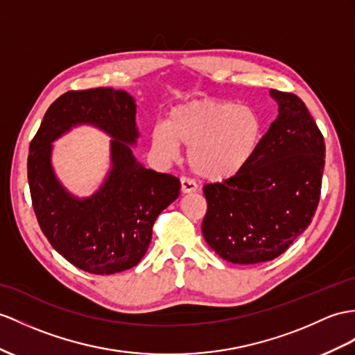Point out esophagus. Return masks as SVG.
I'll return each instance as SVG.
<instances>
[{
  "mask_svg": "<svg viewBox=\"0 0 355 355\" xmlns=\"http://www.w3.org/2000/svg\"><path fill=\"white\" fill-rule=\"evenodd\" d=\"M196 184L193 180H189L187 178H180V193L182 194H189V193H194L196 191Z\"/></svg>",
  "mask_w": 355,
  "mask_h": 355,
  "instance_id": "34e87169",
  "label": "esophagus"
}]
</instances>
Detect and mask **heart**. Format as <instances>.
I'll return each instance as SVG.
<instances>
[{
	"mask_svg": "<svg viewBox=\"0 0 355 355\" xmlns=\"http://www.w3.org/2000/svg\"><path fill=\"white\" fill-rule=\"evenodd\" d=\"M265 137V122L253 108L220 99H200L173 108L167 126H155L152 148L173 159L188 149V166L206 182H227L253 162Z\"/></svg>",
	"mask_w": 355,
	"mask_h": 355,
	"instance_id": "b5f03b06",
	"label": "heart"
}]
</instances>
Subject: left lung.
Segmentation results:
<instances>
[{
    "label": "left lung",
    "mask_w": 355,
    "mask_h": 355,
    "mask_svg": "<svg viewBox=\"0 0 355 355\" xmlns=\"http://www.w3.org/2000/svg\"><path fill=\"white\" fill-rule=\"evenodd\" d=\"M271 96L279 116L253 162L227 182L203 187V236L232 263L268 262L286 252L312 223L321 196V131L297 94L272 89Z\"/></svg>",
    "instance_id": "left-lung-1"
}]
</instances>
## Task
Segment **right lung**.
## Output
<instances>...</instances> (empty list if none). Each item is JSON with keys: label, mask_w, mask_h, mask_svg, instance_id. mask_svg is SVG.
<instances>
[{"label": "right lung", "mask_w": 355, "mask_h": 355, "mask_svg": "<svg viewBox=\"0 0 355 355\" xmlns=\"http://www.w3.org/2000/svg\"><path fill=\"white\" fill-rule=\"evenodd\" d=\"M78 123L103 128L113 168L106 184L84 201L59 185L50 167V143ZM135 102L123 90H71L55 99L30 143L28 184L39 226L55 252L80 270L108 275L135 266L148 252L158 215L179 196V179L137 162Z\"/></svg>", "instance_id": "right-lung-1"}]
</instances>
